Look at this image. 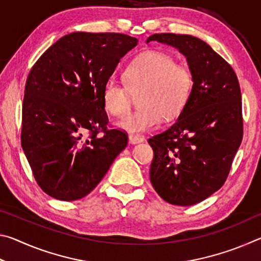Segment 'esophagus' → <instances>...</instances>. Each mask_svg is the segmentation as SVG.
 Segmentation results:
<instances>
[{"label": "esophagus", "instance_id": "34e87169", "mask_svg": "<svg viewBox=\"0 0 261 261\" xmlns=\"http://www.w3.org/2000/svg\"><path fill=\"white\" fill-rule=\"evenodd\" d=\"M144 140L145 139L141 136H137V135H130L129 136V141H130V144H132V145L140 144V143H143Z\"/></svg>", "mask_w": 261, "mask_h": 261}]
</instances>
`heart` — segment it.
Wrapping results in <instances>:
<instances>
[{
    "label": "heart",
    "instance_id": "obj_1",
    "mask_svg": "<svg viewBox=\"0 0 261 261\" xmlns=\"http://www.w3.org/2000/svg\"><path fill=\"white\" fill-rule=\"evenodd\" d=\"M124 83L110 78L102 88L106 110L115 116L125 113L130 106V91L139 92L143 108L127 113L116 122L118 129L139 135L155 129L162 114L174 117L187 103L192 90L189 69L176 65L173 57L160 51H147L132 61L124 72Z\"/></svg>",
    "mask_w": 261,
    "mask_h": 261
}]
</instances>
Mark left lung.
Here are the masks:
<instances>
[{
	"label": "left lung",
	"instance_id": "obj_1",
	"mask_svg": "<svg viewBox=\"0 0 261 261\" xmlns=\"http://www.w3.org/2000/svg\"><path fill=\"white\" fill-rule=\"evenodd\" d=\"M171 46L187 59L192 90L177 120L148 139L149 169L163 200L191 206L222 187L243 138L242 96L236 73L200 39L188 34H153L146 43Z\"/></svg>",
	"mask_w": 261,
	"mask_h": 261
}]
</instances>
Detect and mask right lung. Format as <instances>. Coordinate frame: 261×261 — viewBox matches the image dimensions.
<instances>
[{
  "label": "right lung",
  "instance_id": "right-lung-1",
  "mask_svg": "<svg viewBox=\"0 0 261 261\" xmlns=\"http://www.w3.org/2000/svg\"><path fill=\"white\" fill-rule=\"evenodd\" d=\"M137 43L120 33H70L31 69L21 147L38 184L55 199L85 197L126 147L125 132L107 130L102 88Z\"/></svg>",
  "mask_w": 261,
  "mask_h": 261
}]
</instances>
